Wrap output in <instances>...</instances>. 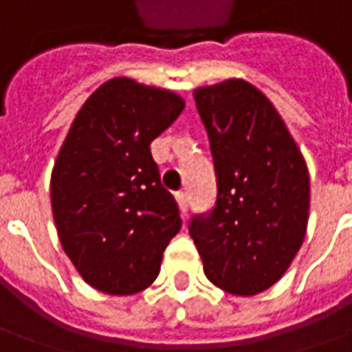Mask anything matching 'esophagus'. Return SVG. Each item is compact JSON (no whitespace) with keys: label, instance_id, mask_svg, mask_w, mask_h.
I'll use <instances>...</instances> for the list:
<instances>
[{"label":"esophagus","instance_id":"34e87169","mask_svg":"<svg viewBox=\"0 0 352 352\" xmlns=\"http://www.w3.org/2000/svg\"><path fill=\"white\" fill-rule=\"evenodd\" d=\"M175 199H177V204H179V210H181L183 218H185V216H187V208H188L187 192H177Z\"/></svg>","mask_w":352,"mask_h":352}]
</instances>
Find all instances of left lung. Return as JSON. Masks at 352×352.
<instances>
[{"instance_id": "left-lung-1", "label": "left lung", "mask_w": 352, "mask_h": 352, "mask_svg": "<svg viewBox=\"0 0 352 352\" xmlns=\"http://www.w3.org/2000/svg\"><path fill=\"white\" fill-rule=\"evenodd\" d=\"M210 140L218 199L188 234L206 278L234 296H255L283 278L306 237L309 173L283 116L245 79L195 89Z\"/></svg>"}]
</instances>
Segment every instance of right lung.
I'll return each mask as SVG.
<instances>
[{"mask_svg": "<svg viewBox=\"0 0 352 352\" xmlns=\"http://www.w3.org/2000/svg\"><path fill=\"white\" fill-rule=\"evenodd\" d=\"M183 109L175 91L113 78L89 95L67 130L50 177L52 214L66 255L99 292L146 290L181 230L150 144Z\"/></svg>", "mask_w": 352, "mask_h": 352, "instance_id": "add662e5", "label": "right lung"}]
</instances>
